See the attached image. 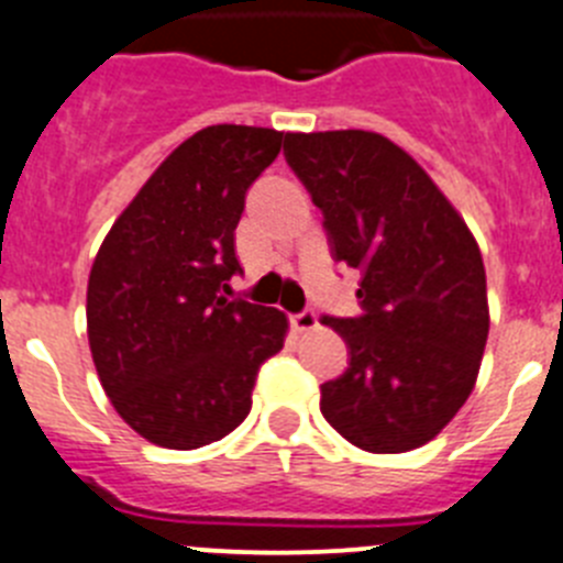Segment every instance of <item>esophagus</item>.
Masks as SVG:
<instances>
[{
    "label": "esophagus",
    "instance_id": "obj_1",
    "mask_svg": "<svg viewBox=\"0 0 563 563\" xmlns=\"http://www.w3.org/2000/svg\"><path fill=\"white\" fill-rule=\"evenodd\" d=\"M291 325H294V331H300V333L317 331V328H319L317 311L306 308V311H300V313H291Z\"/></svg>",
    "mask_w": 563,
    "mask_h": 563
}]
</instances>
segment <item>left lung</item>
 Returning <instances> with one entry per match:
<instances>
[{
	"label": "left lung",
	"instance_id": "1",
	"mask_svg": "<svg viewBox=\"0 0 563 563\" xmlns=\"http://www.w3.org/2000/svg\"><path fill=\"white\" fill-rule=\"evenodd\" d=\"M283 154L325 216L333 257L362 269V317H325L351 364L322 384L319 409L364 452H412L477 384L490 325L477 241L432 176L376 131H297Z\"/></svg>",
	"mask_w": 563,
	"mask_h": 563
}]
</instances>
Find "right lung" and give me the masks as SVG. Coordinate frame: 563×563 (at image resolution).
<instances>
[{"label":"right lung","mask_w":563,"mask_h":563,"mask_svg":"<svg viewBox=\"0 0 563 563\" xmlns=\"http://www.w3.org/2000/svg\"><path fill=\"white\" fill-rule=\"evenodd\" d=\"M283 131L207 125L162 162L100 244L86 333L120 418L162 449H199L252 409L257 367L286 342L277 308L230 300L246 190Z\"/></svg>","instance_id":"add662e5"}]
</instances>
